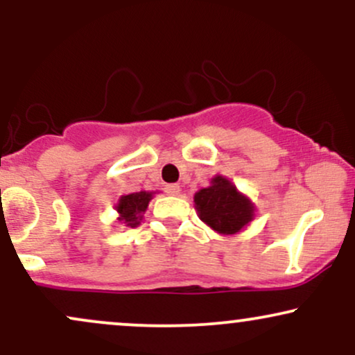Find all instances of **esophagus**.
<instances>
[{
    "label": "esophagus",
    "mask_w": 355,
    "mask_h": 355,
    "mask_svg": "<svg viewBox=\"0 0 355 355\" xmlns=\"http://www.w3.org/2000/svg\"><path fill=\"white\" fill-rule=\"evenodd\" d=\"M165 191L168 195H173V197H177V195H180V185H177V183H170V185L165 187Z\"/></svg>",
    "instance_id": "34e87169"
}]
</instances>
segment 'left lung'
Here are the masks:
<instances>
[{
    "label": "left lung",
    "instance_id": "left-lung-1",
    "mask_svg": "<svg viewBox=\"0 0 355 355\" xmlns=\"http://www.w3.org/2000/svg\"><path fill=\"white\" fill-rule=\"evenodd\" d=\"M195 210L205 225L220 235L243 230L255 217V205L223 175H215L207 189L193 195Z\"/></svg>",
    "mask_w": 355,
    "mask_h": 355
}]
</instances>
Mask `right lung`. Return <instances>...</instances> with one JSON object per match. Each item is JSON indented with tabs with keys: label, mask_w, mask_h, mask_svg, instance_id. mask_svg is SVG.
Masks as SVG:
<instances>
[{
	"label": "right lung",
	"mask_w": 355,
	"mask_h": 355,
	"mask_svg": "<svg viewBox=\"0 0 355 355\" xmlns=\"http://www.w3.org/2000/svg\"><path fill=\"white\" fill-rule=\"evenodd\" d=\"M155 193L157 191L141 190L135 191V193L121 195L115 205L118 222L123 227H130V229H135V227L140 225V222L144 220V214L148 209V203Z\"/></svg>",
	"instance_id": "1"
}]
</instances>
